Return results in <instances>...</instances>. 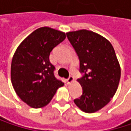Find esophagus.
Masks as SVG:
<instances>
[{
  "mask_svg": "<svg viewBox=\"0 0 131 131\" xmlns=\"http://www.w3.org/2000/svg\"><path fill=\"white\" fill-rule=\"evenodd\" d=\"M73 80H74V78H73V77H72V76H70V77L67 78V83H68V84L72 83L73 82Z\"/></svg>",
  "mask_w": 131,
  "mask_h": 131,
  "instance_id": "34e87169",
  "label": "esophagus"
}]
</instances>
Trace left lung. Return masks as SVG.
<instances>
[{"instance_id": "obj_1", "label": "left lung", "mask_w": 131, "mask_h": 131, "mask_svg": "<svg viewBox=\"0 0 131 131\" xmlns=\"http://www.w3.org/2000/svg\"><path fill=\"white\" fill-rule=\"evenodd\" d=\"M67 36L84 73L77 80L83 94L74 103L84 112H95L111 101L118 90L121 67L115 49L108 40L86 29L69 32Z\"/></svg>"}]
</instances>
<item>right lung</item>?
<instances>
[{"instance_id": "1", "label": "right lung", "mask_w": 131, "mask_h": 131, "mask_svg": "<svg viewBox=\"0 0 131 131\" xmlns=\"http://www.w3.org/2000/svg\"><path fill=\"white\" fill-rule=\"evenodd\" d=\"M64 32L41 27L23 40L13 54L10 76L17 95L33 108L47 105L64 83L54 74L49 55L65 39Z\"/></svg>"}]
</instances>
